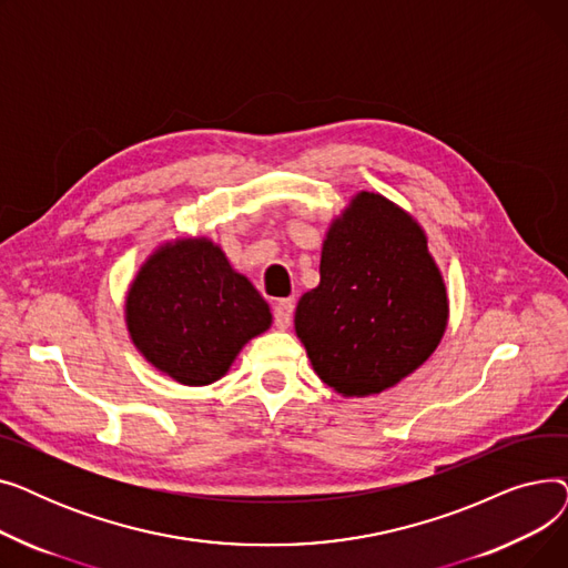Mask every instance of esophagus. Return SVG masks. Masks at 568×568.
<instances>
[{
	"label": "esophagus",
	"mask_w": 568,
	"mask_h": 568,
	"mask_svg": "<svg viewBox=\"0 0 568 568\" xmlns=\"http://www.w3.org/2000/svg\"><path fill=\"white\" fill-rule=\"evenodd\" d=\"M292 313H294V302L292 300H281L274 306V322L278 329H287L290 322H292Z\"/></svg>",
	"instance_id": "34e87169"
}]
</instances>
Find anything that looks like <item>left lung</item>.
<instances>
[{
	"label": "left lung",
	"mask_w": 568,
	"mask_h": 568,
	"mask_svg": "<svg viewBox=\"0 0 568 568\" xmlns=\"http://www.w3.org/2000/svg\"><path fill=\"white\" fill-rule=\"evenodd\" d=\"M449 296L428 236L403 206L356 193L326 230L320 285L294 313L317 377L345 398L392 389L437 349Z\"/></svg>",
	"instance_id": "1"
}]
</instances>
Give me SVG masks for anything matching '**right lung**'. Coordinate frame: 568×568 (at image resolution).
Masks as SVG:
<instances>
[{"label":"right lung","instance_id":"obj_1","mask_svg":"<svg viewBox=\"0 0 568 568\" xmlns=\"http://www.w3.org/2000/svg\"><path fill=\"white\" fill-rule=\"evenodd\" d=\"M124 315L144 359L186 386L221 379L242 347L272 326L260 292L206 236L174 239L149 255Z\"/></svg>","mask_w":568,"mask_h":568}]
</instances>
